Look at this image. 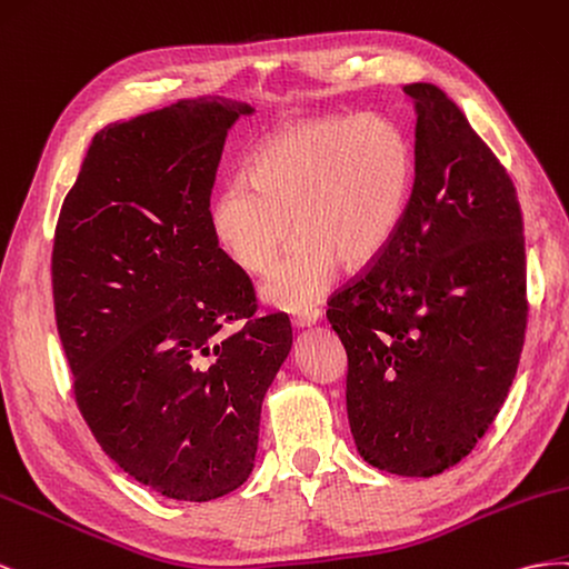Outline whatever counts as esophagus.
Here are the masks:
<instances>
[{"label": "esophagus", "mask_w": 569, "mask_h": 569, "mask_svg": "<svg viewBox=\"0 0 569 569\" xmlns=\"http://www.w3.org/2000/svg\"><path fill=\"white\" fill-rule=\"evenodd\" d=\"M319 317H321V312L317 310V307H305V310L290 317V323H293L296 329H305V327H312V323H317Z\"/></svg>", "instance_id": "obj_1"}]
</instances>
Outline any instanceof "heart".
Returning a JSON list of instances; mask_svg holds the SVG:
<instances>
[{"instance_id":"1","label":"heart","mask_w":569,"mask_h":569,"mask_svg":"<svg viewBox=\"0 0 569 569\" xmlns=\"http://www.w3.org/2000/svg\"><path fill=\"white\" fill-rule=\"evenodd\" d=\"M415 154L379 113L323 117L286 126L259 144L250 178L226 183L212 207L219 246L262 273L298 233L262 286L279 310H305L343 269H365L388 248L408 209Z\"/></svg>"}]
</instances>
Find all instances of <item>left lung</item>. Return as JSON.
Instances as JSON below:
<instances>
[{"instance_id": "obj_1", "label": "left lung", "mask_w": 569, "mask_h": 569, "mask_svg": "<svg viewBox=\"0 0 569 569\" xmlns=\"http://www.w3.org/2000/svg\"><path fill=\"white\" fill-rule=\"evenodd\" d=\"M415 102V186L398 233L329 300L348 355L357 452L433 477L472 452L515 379L527 329L522 209L506 167L450 97Z\"/></svg>"}]
</instances>
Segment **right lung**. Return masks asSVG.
I'll return each mask as SVG.
<instances>
[{"instance_id": "obj_1", "label": "right lung", "mask_w": 569, "mask_h": 569, "mask_svg": "<svg viewBox=\"0 0 569 569\" xmlns=\"http://www.w3.org/2000/svg\"><path fill=\"white\" fill-rule=\"evenodd\" d=\"M254 109L181 100L92 138L61 204L54 315L97 443L159 496L214 500L254 467L259 415L293 346L212 229L229 128ZM243 327L231 337L220 329Z\"/></svg>"}]
</instances>
